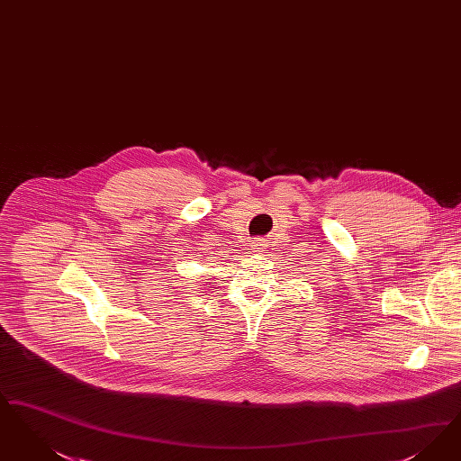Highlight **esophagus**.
Returning <instances> with one entry per match:
<instances>
[{"mask_svg": "<svg viewBox=\"0 0 461 461\" xmlns=\"http://www.w3.org/2000/svg\"><path fill=\"white\" fill-rule=\"evenodd\" d=\"M254 247H258V249H262V247H264V241H260V240H256Z\"/></svg>", "mask_w": 461, "mask_h": 461, "instance_id": "34e87169", "label": "esophagus"}]
</instances>
